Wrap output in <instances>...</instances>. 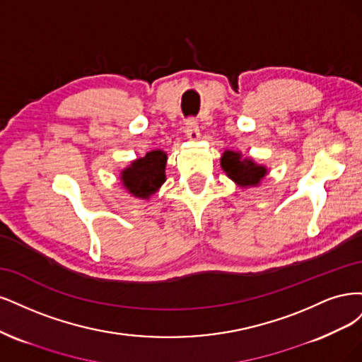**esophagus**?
<instances>
[{
  "instance_id": "esophagus-1",
  "label": "esophagus",
  "mask_w": 362,
  "mask_h": 362,
  "mask_svg": "<svg viewBox=\"0 0 362 362\" xmlns=\"http://www.w3.org/2000/svg\"><path fill=\"white\" fill-rule=\"evenodd\" d=\"M185 134L189 139H194V141L200 138V131H198V124L195 119L189 117L185 120Z\"/></svg>"
}]
</instances>
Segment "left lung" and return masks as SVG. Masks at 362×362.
<instances>
[{"label":"left lung","instance_id":"8db88e82","mask_svg":"<svg viewBox=\"0 0 362 362\" xmlns=\"http://www.w3.org/2000/svg\"><path fill=\"white\" fill-rule=\"evenodd\" d=\"M221 167L227 173V176L235 180L240 186H254L257 185L264 176L266 168L254 164L248 158H242L238 151L227 150L221 158Z\"/></svg>","mask_w":362,"mask_h":362}]
</instances>
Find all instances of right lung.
Here are the masks:
<instances>
[{
	"mask_svg": "<svg viewBox=\"0 0 362 362\" xmlns=\"http://www.w3.org/2000/svg\"><path fill=\"white\" fill-rule=\"evenodd\" d=\"M167 155L162 150L148 151L144 158L132 162L122 174L126 189L138 198H148L165 182Z\"/></svg>",
	"mask_w": 362,
	"mask_h": 362,
	"instance_id": "right-lung-1",
	"label": "right lung"
}]
</instances>
